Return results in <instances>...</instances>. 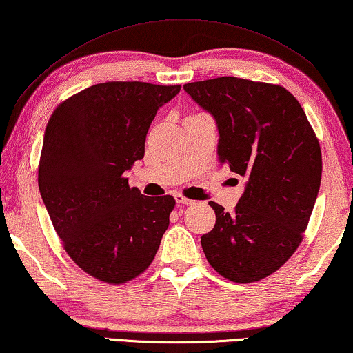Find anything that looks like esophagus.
Returning a JSON list of instances; mask_svg holds the SVG:
<instances>
[{
	"instance_id": "obj_1",
	"label": "esophagus",
	"mask_w": 353,
	"mask_h": 353,
	"mask_svg": "<svg viewBox=\"0 0 353 353\" xmlns=\"http://www.w3.org/2000/svg\"><path fill=\"white\" fill-rule=\"evenodd\" d=\"M175 200H176V203H181V205H191L192 203L191 199L184 197V195H181V194H175Z\"/></svg>"
}]
</instances>
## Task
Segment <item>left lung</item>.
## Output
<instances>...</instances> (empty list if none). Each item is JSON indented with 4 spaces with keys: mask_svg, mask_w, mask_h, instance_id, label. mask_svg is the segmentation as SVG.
Wrapping results in <instances>:
<instances>
[{
    "mask_svg": "<svg viewBox=\"0 0 353 353\" xmlns=\"http://www.w3.org/2000/svg\"><path fill=\"white\" fill-rule=\"evenodd\" d=\"M183 88L214 118L221 164L245 178L235 211L210 202L216 224L202 235L203 252L224 278L256 283L303 240L321 188L319 140L300 102L279 85L218 77Z\"/></svg>",
    "mask_w": 353,
    "mask_h": 353,
    "instance_id": "8db88e82",
    "label": "left lung"
}]
</instances>
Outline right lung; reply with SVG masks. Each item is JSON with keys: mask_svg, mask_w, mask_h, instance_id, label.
I'll return each instance as SVG.
<instances>
[{"mask_svg": "<svg viewBox=\"0 0 353 353\" xmlns=\"http://www.w3.org/2000/svg\"><path fill=\"white\" fill-rule=\"evenodd\" d=\"M180 90L97 83L61 102L47 123L41 197L69 257L107 284L143 273L169 227L175 199L146 197L124 173L143 158L156 112Z\"/></svg>", "mask_w": 353, "mask_h": 353, "instance_id": "right-lung-1", "label": "right lung"}]
</instances>
